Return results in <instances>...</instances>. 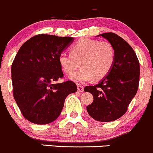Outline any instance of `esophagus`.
Segmentation results:
<instances>
[{
    "label": "esophagus",
    "mask_w": 153,
    "mask_h": 153,
    "mask_svg": "<svg viewBox=\"0 0 153 153\" xmlns=\"http://www.w3.org/2000/svg\"><path fill=\"white\" fill-rule=\"evenodd\" d=\"M77 90H78L79 92H82L84 91V87H83V86H82V85H77Z\"/></svg>",
    "instance_id": "esophagus-1"
}]
</instances>
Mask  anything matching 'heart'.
<instances>
[{
  "label": "heart",
  "mask_w": 153,
  "mask_h": 153,
  "mask_svg": "<svg viewBox=\"0 0 153 153\" xmlns=\"http://www.w3.org/2000/svg\"><path fill=\"white\" fill-rule=\"evenodd\" d=\"M70 52L61 53L58 63L62 71L70 75L80 62L82 68L69 77L79 83L103 79L112 69L116 58L114 45L108 41L97 39H80L71 46Z\"/></svg>",
  "instance_id": "heart-1"
}]
</instances>
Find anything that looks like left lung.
<instances>
[{
	"mask_svg": "<svg viewBox=\"0 0 153 153\" xmlns=\"http://www.w3.org/2000/svg\"><path fill=\"white\" fill-rule=\"evenodd\" d=\"M114 45L116 58L112 69L100 82L87 86L85 92L93 95L87 111L92 118L102 122L115 121L126 112L136 95L140 82V62L134 51L121 37L107 32L100 35Z\"/></svg>",
	"mask_w": 153,
	"mask_h": 153,
	"instance_id": "left-lung-1",
	"label": "left lung"
}]
</instances>
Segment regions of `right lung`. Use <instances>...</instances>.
<instances>
[{"instance_id": "add662e5", "label": "right lung", "mask_w": 153, "mask_h": 153, "mask_svg": "<svg viewBox=\"0 0 153 153\" xmlns=\"http://www.w3.org/2000/svg\"><path fill=\"white\" fill-rule=\"evenodd\" d=\"M70 37L40 34L19 50L11 65L13 94L26 119L47 124L61 114L66 97L76 92L72 81L56 83L63 74L58 56L73 42Z\"/></svg>"}]
</instances>
